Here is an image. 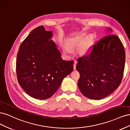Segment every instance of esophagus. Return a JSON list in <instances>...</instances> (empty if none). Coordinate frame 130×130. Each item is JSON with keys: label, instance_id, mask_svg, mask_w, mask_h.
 Listing matches in <instances>:
<instances>
[{"label": "esophagus", "instance_id": "obj_1", "mask_svg": "<svg viewBox=\"0 0 130 130\" xmlns=\"http://www.w3.org/2000/svg\"><path fill=\"white\" fill-rule=\"evenodd\" d=\"M76 64H77V62H76V61H75V62H74V64H73V68H74V69H76Z\"/></svg>", "mask_w": 130, "mask_h": 130}]
</instances>
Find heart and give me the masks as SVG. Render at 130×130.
I'll list each match as a JSON object with an SVG mask.
<instances>
[{"mask_svg":"<svg viewBox=\"0 0 130 130\" xmlns=\"http://www.w3.org/2000/svg\"><path fill=\"white\" fill-rule=\"evenodd\" d=\"M86 36L85 35H82L81 36H77L73 38L70 41V44L72 46H79L83 43L85 40ZM93 41V37H89L86 42L82 44L80 48V52L81 54H87L90 48V46L91 45ZM66 52L68 53L71 52V49L68 46H66L64 48Z\"/></svg>","mask_w":130,"mask_h":130,"instance_id":"obj_1","label":"heart"}]
</instances>
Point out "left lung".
<instances>
[{
	"instance_id": "obj_1",
	"label": "left lung",
	"mask_w": 130,
	"mask_h": 130,
	"mask_svg": "<svg viewBox=\"0 0 130 130\" xmlns=\"http://www.w3.org/2000/svg\"><path fill=\"white\" fill-rule=\"evenodd\" d=\"M110 30V29H109ZM78 87L84 96L99 100L120 86L125 68L123 43L115 34L106 35L94 44L89 54L77 59Z\"/></svg>"
}]
</instances>
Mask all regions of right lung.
Returning a JSON list of instances; mask_svg holds the SVG:
<instances>
[{
  "instance_id": "obj_1",
  "label": "right lung",
  "mask_w": 130,
  "mask_h": 130,
  "mask_svg": "<svg viewBox=\"0 0 130 130\" xmlns=\"http://www.w3.org/2000/svg\"><path fill=\"white\" fill-rule=\"evenodd\" d=\"M51 31L36 27L19 46L16 60L19 84L36 99L44 100L55 93L63 79L73 70V61L62 59Z\"/></svg>"
}]
</instances>
